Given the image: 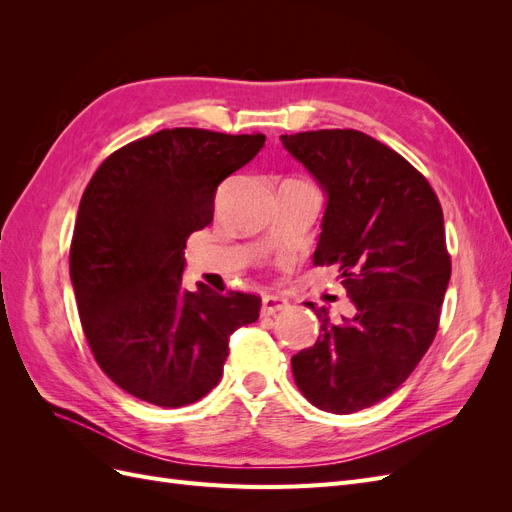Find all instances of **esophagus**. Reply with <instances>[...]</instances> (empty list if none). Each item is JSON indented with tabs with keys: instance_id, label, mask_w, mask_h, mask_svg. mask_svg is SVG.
Instances as JSON below:
<instances>
[{
	"instance_id": "1",
	"label": "esophagus",
	"mask_w": 512,
	"mask_h": 512,
	"mask_svg": "<svg viewBox=\"0 0 512 512\" xmlns=\"http://www.w3.org/2000/svg\"><path fill=\"white\" fill-rule=\"evenodd\" d=\"M288 307V301L282 299V297H273V294H265L262 297V309L260 314L262 316H275L277 312H282V309Z\"/></svg>"
}]
</instances>
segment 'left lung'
I'll list each match as a JSON object with an SVG mask.
<instances>
[{
	"mask_svg": "<svg viewBox=\"0 0 512 512\" xmlns=\"http://www.w3.org/2000/svg\"><path fill=\"white\" fill-rule=\"evenodd\" d=\"M280 141L327 194L314 265H337L356 307L335 324L307 303L320 335L292 356L294 382L316 408L352 414L399 389L438 333L451 280L442 207L406 158L359 130Z\"/></svg>",
	"mask_w": 512,
	"mask_h": 512,
	"instance_id": "left-lung-1",
	"label": "left lung"
}]
</instances>
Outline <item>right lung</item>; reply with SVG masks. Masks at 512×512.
<instances>
[{"instance_id": "add662e5", "label": "right lung", "mask_w": 512, "mask_h": 512, "mask_svg": "<svg viewBox=\"0 0 512 512\" xmlns=\"http://www.w3.org/2000/svg\"><path fill=\"white\" fill-rule=\"evenodd\" d=\"M265 134L160 130L108 156L83 192L70 280L87 344L119 389L181 408L220 382L228 339L260 297L181 286L185 241L213 222L215 190Z\"/></svg>"}]
</instances>
